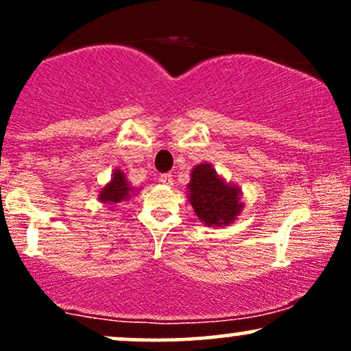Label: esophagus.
<instances>
[{
	"label": "esophagus",
	"instance_id": "esophagus-1",
	"mask_svg": "<svg viewBox=\"0 0 351 351\" xmlns=\"http://www.w3.org/2000/svg\"><path fill=\"white\" fill-rule=\"evenodd\" d=\"M158 181H160V183H162V184H165V186H171V184H173V178H171L170 173H165V175L160 176Z\"/></svg>",
	"mask_w": 351,
	"mask_h": 351
}]
</instances>
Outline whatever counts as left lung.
<instances>
[{
	"mask_svg": "<svg viewBox=\"0 0 351 351\" xmlns=\"http://www.w3.org/2000/svg\"><path fill=\"white\" fill-rule=\"evenodd\" d=\"M186 198L195 215L208 228L229 226L243 213V189L228 183L209 163H199L189 173Z\"/></svg>",
	"mask_w": 351,
	"mask_h": 351,
	"instance_id": "left-lung-1",
	"label": "left lung"
}]
</instances>
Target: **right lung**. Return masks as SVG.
<instances>
[{
	"label": "right lung",
	"instance_id": "1",
	"mask_svg": "<svg viewBox=\"0 0 351 351\" xmlns=\"http://www.w3.org/2000/svg\"><path fill=\"white\" fill-rule=\"evenodd\" d=\"M136 191H138V188L132 186L127 175L117 168V170L112 171L110 181L100 188L97 198L102 204H108V209H114L117 204L130 199L132 195H135Z\"/></svg>",
	"mask_w": 351,
	"mask_h": 351
}]
</instances>
